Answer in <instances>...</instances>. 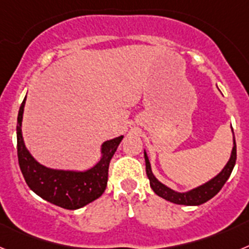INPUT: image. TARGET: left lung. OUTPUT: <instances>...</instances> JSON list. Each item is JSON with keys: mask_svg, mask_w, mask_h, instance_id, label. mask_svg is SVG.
I'll list each match as a JSON object with an SVG mask.
<instances>
[{"mask_svg": "<svg viewBox=\"0 0 249 249\" xmlns=\"http://www.w3.org/2000/svg\"><path fill=\"white\" fill-rule=\"evenodd\" d=\"M233 132V128H232ZM233 149L232 155H231L230 160L228 163L224 166V168L222 169V172L219 175L215 176L214 178H212L210 182L202 184V186L197 187L195 190L190 191V192L186 193H178L175 192L173 190L166 187L164 184L160 183L157 178L153 176L151 171V163H149V160L147 157V153L144 152V160H146V173L147 177L149 179V184H151V188L153 190V192L156 195H158L162 198L167 199V201L172 202L176 204H184V206H199V204L204 203V202L210 201L211 198H213L217 193L221 191L222 187L224 186V183L227 182V179L230 178L231 173L233 171V167L236 164L237 160V148H236V140L233 137Z\"/></svg>", "mask_w": 249, "mask_h": 249, "instance_id": "obj_1", "label": "left lung"}]
</instances>
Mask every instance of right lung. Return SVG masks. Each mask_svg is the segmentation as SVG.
<instances>
[{
	"label": "right lung",
	"mask_w": 249,
	"mask_h": 249,
	"mask_svg": "<svg viewBox=\"0 0 249 249\" xmlns=\"http://www.w3.org/2000/svg\"><path fill=\"white\" fill-rule=\"evenodd\" d=\"M25 102L26 97L17 117V156L19 168L28 187L41 198L66 210H77L101 197L107 187L109 162L123 136L106 141L102 144L101 160L86 172L47 168L30 155L23 143L21 123Z\"/></svg>",
	"instance_id": "1"
}]
</instances>
